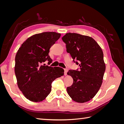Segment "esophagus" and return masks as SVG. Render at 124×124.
<instances>
[{"label": "esophagus", "mask_w": 124, "mask_h": 124, "mask_svg": "<svg viewBox=\"0 0 124 124\" xmlns=\"http://www.w3.org/2000/svg\"><path fill=\"white\" fill-rule=\"evenodd\" d=\"M67 72H68V69H64V74H65V76H66L67 73Z\"/></svg>", "instance_id": "esophagus-1"}]
</instances>
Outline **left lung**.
Listing matches in <instances>:
<instances>
[{"mask_svg":"<svg viewBox=\"0 0 124 124\" xmlns=\"http://www.w3.org/2000/svg\"><path fill=\"white\" fill-rule=\"evenodd\" d=\"M62 40L73 61L80 66L79 71L70 70L67 73L73 80L72 85L67 88V93L76 102H87L96 95L102 83L106 70L102 50L89 36L69 32Z\"/></svg>","mask_w":124,"mask_h":124,"instance_id":"1","label":"left lung"}]
</instances>
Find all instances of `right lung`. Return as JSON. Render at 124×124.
Masks as SVG:
<instances>
[{
    "label": "right lung",
    "mask_w": 124,
    "mask_h": 124,
    "mask_svg": "<svg viewBox=\"0 0 124 124\" xmlns=\"http://www.w3.org/2000/svg\"><path fill=\"white\" fill-rule=\"evenodd\" d=\"M61 33L44 32L29 37L22 44L15 58V74L18 87L26 98L40 102L51 92L52 83L62 76L64 70L59 67L43 66L52 59L48 55L50 47Z\"/></svg>",
    "instance_id": "add662e5"
}]
</instances>
